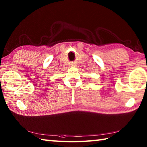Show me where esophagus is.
I'll return each mask as SVG.
<instances>
[{
	"instance_id": "34e87169",
	"label": "esophagus",
	"mask_w": 147,
	"mask_h": 147,
	"mask_svg": "<svg viewBox=\"0 0 147 147\" xmlns=\"http://www.w3.org/2000/svg\"><path fill=\"white\" fill-rule=\"evenodd\" d=\"M71 65H72V66H75V65H74V64H71Z\"/></svg>"
}]
</instances>
